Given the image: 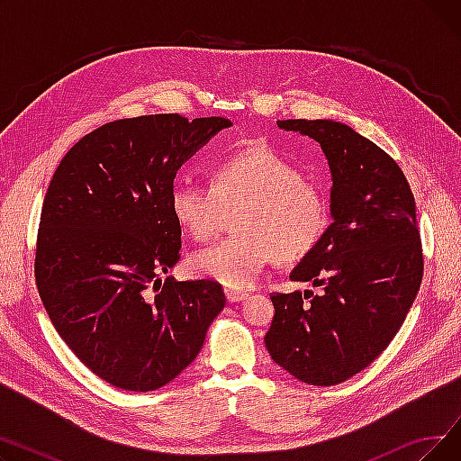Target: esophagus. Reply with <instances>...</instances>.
<instances>
[{
    "instance_id": "34e87169",
    "label": "esophagus",
    "mask_w": 461,
    "mask_h": 461,
    "mask_svg": "<svg viewBox=\"0 0 461 461\" xmlns=\"http://www.w3.org/2000/svg\"><path fill=\"white\" fill-rule=\"evenodd\" d=\"M224 295L230 303H239V301H245L249 297L247 292H237V289H231V287H224Z\"/></svg>"
}]
</instances>
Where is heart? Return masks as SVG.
I'll list each match as a JSON object with an SVG mask.
<instances>
[{
  "label": "heart",
  "instance_id": "heart-1",
  "mask_svg": "<svg viewBox=\"0 0 461 461\" xmlns=\"http://www.w3.org/2000/svg\"><path fill=\"white\" fill-rule=\"evenodd\" d=\"M247 203L240 233L216 240L192 256V269L230 287L252 285L275 258L294 265L313 252L329 228L323 194L299 169L265 143L233 151L211 167V185L179 177L169 207L194 239H207L226 207Z\"/></svg>",
  "mask_w": 461,
  "mask_h": 461
}]
</instances>
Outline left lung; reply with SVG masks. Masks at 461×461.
<instances>
[{
    "label": "left lung",
    "instance_id": "left-lung-1",
    "mask_svg": "<svg viewBox=\"0 0 461 461\" xmlns=\"http://www.w3.org/2000/svg\"><path fill=\"white\" fill-rule=\"evenodd\" d=\"M316 140L332 174L330 216L320 245L289 275L320 294H273L265 346L303 383L338 384L384 351L422 282L415 198L396 160L330 119L278 121Z\"/></svg>",
    "mask_w": 461,
    "mask_h": 461
}]
</instances>
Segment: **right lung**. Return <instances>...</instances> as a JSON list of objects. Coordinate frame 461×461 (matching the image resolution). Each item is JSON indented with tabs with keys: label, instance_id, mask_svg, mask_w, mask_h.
Returning a JSON list of instances; mask_svg holds the SVG:
<instances>
[{
	"label": "right lung",
	"instance_id": "obj_1",
	"mask_svg": "<svg viewBox=\"0 0 461 461\" xmlns=\"http://www.w3.org/2000/svg\"><path fill=\"white\" fill-rule=\"evenodd\" d=\"M226 117L119 119L59 162L37 233L35 280L63 342L101 379L149 393L200 353L226 297L212 280L177 282L181 226L169 207L177 169Z\"/></svg>",
	"mask_w": 461,
	"mask_h": 461
}]
</instances>
